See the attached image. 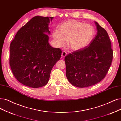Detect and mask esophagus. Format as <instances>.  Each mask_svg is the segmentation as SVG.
<instances>
[{"mask_svg":"<svg viewBox=\"0 0 121 121\" xmlns=\"http://www.w3.org/2000/svg\"><path fill=\"white\" fill-rule=\"evenodd\" d=\"M66 55H67V52H66L65 51H62V57H65Z\"/></svg>","mask_w":121,"mask_h":121,"instance_id":"34e87169","label":"esophagus"}]
</instances>
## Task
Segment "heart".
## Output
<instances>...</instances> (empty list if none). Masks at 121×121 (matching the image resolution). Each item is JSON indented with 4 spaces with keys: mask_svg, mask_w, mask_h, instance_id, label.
Returning <instances> with one entry per match:
<instances>
[{
    "mask_svg": "<svg viewBox=\"0 0 121 121\" xmlns=\"http://www.w3.org/2000/svg\"><path fill=\"white\" fill-rule=\"evenodd\" d=\"M53 37L60 46L68 41L69 47L74 51L87 47L94 37L95 29L90 24L74 19L66 21L53 32Z\"/></svg>",
    "mask_w": 121,
    "mask_h": 121,
    "instance_id": "heart-1",
    "label": "heart"
}]
</instances>
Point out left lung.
<instances>
[{
    "mask_svg": "<svg viewBox=\"0 0 121 121\" xmlns=\"http://www.w3.org/2000/svg\"><path fill=\"white\" fill-rule=\"evenodd\" d=\"M97 34L89 45L69 53L65 57L66 77L79 88L95 85L103 79L113 57L111 42L106 30L97 22Z\"/></svg>",
    "mask_w": 121,
    "mask_h": 121,
    "instance_id": "1",
    "label": "left lung"
}]
</instances>
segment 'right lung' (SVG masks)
<instances>
[{
    "label": "right lung",
    "mask_w": 121,
    "mask_h": 121,
    "mask_svg": "<svg viewBox=\"0 0 121 121\" xmlns=\"http://www.w3.org/2000/svg\"><path fill=\"white\" fill-rule=\"evenodd\" d=\"M53 17L35 16L18 31L10 45L9 64L20 83L37 88L48 83L51 70L61 56L60 48L49 44L48 25Z\"/></svg>",
    "instance_id": "right-lung-1"
}]
</instances>
